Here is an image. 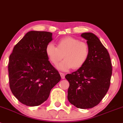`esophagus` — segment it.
Masks as SVG:
<instances>
[{"label":"esophagus","instance_id":"esophagus-1","mask_svg":"<svg viewBox=\"0 0 123 123\" xmlns=\"http://www.w3.org/2000/svg\"><path fill=\"white\" fill-rule=\"evenodd\" d=\"M60 74L61 75V77L62 79H64L65 77V74L63 73H61V72H60Z\"/></svg>","mask_w":123,"mask_h":123}]
</instances>
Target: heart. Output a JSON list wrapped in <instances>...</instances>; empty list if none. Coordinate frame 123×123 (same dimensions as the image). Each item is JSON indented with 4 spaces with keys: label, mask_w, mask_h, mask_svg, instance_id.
<instances>
[{
    "label": "heart",
    "mask_w": 123,
    "mask_h": 123,
    "mask_svg": "<svg viewBox=\"0 0 123 123\" xmlns=\"http://www.w3.org/2000/svg\"><path fill=\"white\" fill-rule=\"evenodd\" d=\"M45 52L49 61L54 65H57L63 56L65 59L57 68L68 71L72 68L80 69L85 64L89 54V48L86 43L72 37H66L58 41L57 47L51 43L47 44Z\"/></svg>",
    "instance_id": "1"
}]
</instances>
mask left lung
Here are the masks:
<instances>
[{"instance_id": "1", "label": "left lung", "mask_w": 123, "mask_h": 123, "mask_svg": "<svg viewBox=\"0 0 123 123\" xmlns=\"http://www.w3.org/2000/svg\"><path fill=\"white\" fill-rule=\"evenodd\" d=\"M86 40L89 54L82 67L68 74V99L78 108H92L98 105L108 91L112 68L110 56L98 38L92 32L81 34Z\"/></svg>"}]
</instances>
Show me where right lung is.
I'll return each instance as SVG.
<instances>
[{"label": "right lung", "instance_id": "obj_1", "mask_svg": "<svg viewBox=\"0 0 123 123\" xmlns=\"http://www.w3.org/2000/svg\"><path fill=\"white\" fill-rule=\"evenodd\" d=\"M52 33L30 31L15 46L8 70L11 91L20 103L34 106L48 98L51 89L61 80L60 73L45 52Z\"/></svg>", "mask_w": 123, "mask_h": 123}]
</instances>
